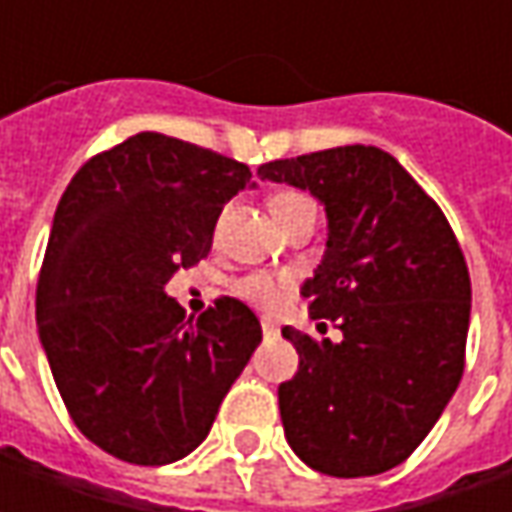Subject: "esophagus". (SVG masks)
<instances>
[{
    "label": "esophagus",
    "mask_w": 512,
    "mask_h": 512,
    "mask_svg": "<svg viewBox=\"0 0 512 512\" xmlns=\"http://www.w3.org/2000/svg\"><path fill=\"white\" fill-rule=\"evenodd\" d=\"M262 333H265V336H279V327L265 319V322H262Z\"/></svg>",
    "instance_id": "1"
}]
</instances>
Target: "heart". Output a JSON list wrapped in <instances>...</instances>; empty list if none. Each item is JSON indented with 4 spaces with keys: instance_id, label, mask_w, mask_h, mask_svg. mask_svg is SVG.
I'll return each mask as SVG.
<instances>
[{
    "instance_id": "obj_1",
    "label": "heart",
    "mask_w": 512,
    "mask_h": 512,
    "mask_svg": "<svg viewBox=\"0 0 512 512\" xmlns=\"http://www.w3.org/2000/svg\"><path fill=\"white\" fill-rule=\"evenodd\" d=\"M267 205H270V213L276 216V222H282L293 210H299L302 205H313V202L299 190H276V193H270ZM233 290L239 299H245L247 305L259 307V310H279L290 299L293 279L285 273H247L233 285Z\"/></svg>"
}]
</instances>
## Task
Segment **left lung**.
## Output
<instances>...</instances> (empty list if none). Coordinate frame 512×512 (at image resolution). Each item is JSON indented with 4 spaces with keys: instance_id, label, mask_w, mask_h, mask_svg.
<instances>
[{
    "instance_id": "obj_1",
    "label": "left lung",
    "mask_w": 512,
    "mask_h": 512,
    "mask_svg": "<svg viewBox=\"0 0 512 512\" xmlns=\"http://www.w3.org/2000/svg\"><path fill=\"white\" fill-rule=\"evenodd\" d=\"M310 190L327 213L322 265L302 296L342 342L282 336L299 370L279 384L287 444L313 470L356 479L402 464L439 422L464 373L470 273L456 233L379 148L344 145L259 168Z\"/></svg>"
}]
</instances>
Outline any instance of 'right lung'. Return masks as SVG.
Listing matches in <instances>:
<instances>
[{"label": "right lung", "instance_id": "right-lung-1", "mask_svg": "<svg viewBox=\"0 0 512 512\" xmlns=\"http://www.w3.org/2000/svg\"><path fill=\"white\" fill-rule=\"evenodd\" d=\"M250 168L165 133L96 153L62 193L36 285V325L73 424L130 464L185 459L262 342L256 313L219 299L199 319L165 293L205 259Z\"/></svg>", "mask_w": 512, "mask_h": 512}]
</instances>
